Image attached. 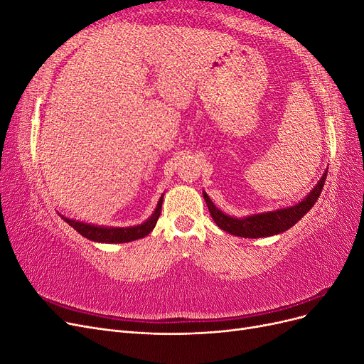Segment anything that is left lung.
I'll return each instance as SVG.
<instances>
[{"mask_svg":"<svg viewBox=\"0 0 364 364\" xmlns=\"http://www.w3.org/2000/svg\"><path fill=\"white\" fill-rule=\"evenodd\" d=\"M328 171L323 173L321 181L317 182V185L310 191L304 200L299 203H296L289 208H282L277 209V211H269V213H262V214H253L247 215L243 218H237V217H230L225 214L223 211H220L218 208L213 203V200L209 199V196L203 191L205 202L208 205L209 213H211V217L215 222V225L226 230V232L237 235V237H245V238H261V237H272L284 232V230L290 229L294 226L299 220L310 211V209L314 206L317 202L318 196L322 193L323 183L326 179Z\"/></svg>","mask_w":364,"mask_h":364,"instance_id":"8db88e82","label":"left lung"}]
</instances>
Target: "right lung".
Returning <instances> with one entry per match:
<instances>
[{"mask_svg": "<svg viewBox=\"0 0 364 364\" xmlns=\"http://www.w3.org/2000/svg\"><path fill=\"white\" fill-rule=\"evenodd\" d=\"M162 199H164V196H161L155 213H153L144 223L136 225V226L107 228V226H95V225H87L83 222H75V220H71V218L63 217V215H62V218L70 226H73L80 235H83L85 238L91 240V241H97V243H129V241L144 238L146 235H149L151 232L153 228L156 226V222L161 215Z\"/></svg>", "mask_w": 364, "mask_h": 364, "instance_id": "obj_1", "label": "right lung"}]
</instances>
